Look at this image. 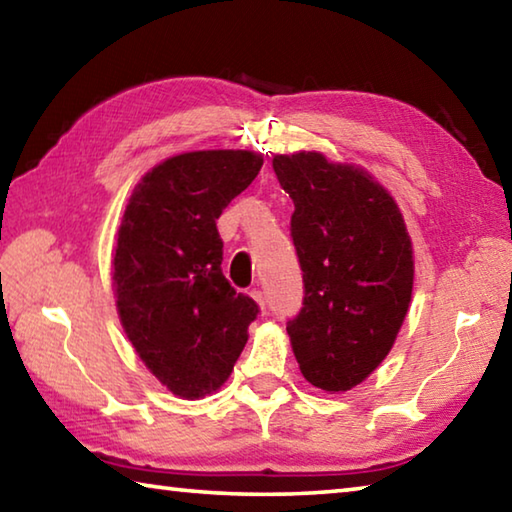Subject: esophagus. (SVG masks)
I'll return each mask as SVG.
<instances>
[{"mask_svg": "<svg viewBox=\"0 0 512 512\" xmlns=\"http://www.w3.org/2000/svg\"><path fill=\"white\" fill-rule=\"evenodd\" d=\"M250 296H253V300H255L257 305H259V309L266 311V300H264V293H262V291H259V289H253V291H250Z\"/></svg>", "mask_w": 512, "mask_h": 512, "instance_id": "obj_1", "label": "esophagus"}]
</instances>
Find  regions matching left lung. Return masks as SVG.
<instances>
[{"instance_id": "8db88e82", "label": "left lung", "mask_w": 512, "mask_h": 512, "mask_svg": "<svg viewBox=\"0 0 512 512\" xmlns=\"http://www.w3.org/2000/svg\"><path fill=\"white\" fill-rule=\"evenodd\" d=\"M291 196V237L305 282L287 332L302 377L350 391L391 352L413 291V246L393 196L368 171L318 151L275 155Z\"/></svg>"}]
</instances>
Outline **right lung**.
<instances>
[{
    "label": "right lung",
    "instance_id": "1",
    "mask_svg": "<svg viewBox=\"0 0 512 512\" xmlns=\"http://www.w3.org/2000/svg\"><path fill=\"white\" fill-rule=\"evenodd\" d=\"M255 151H192L144 173L117 230L112 287L121 327L162 386L201 400L225 384L259 314L221 271L216 219L253 183Z\"/></svg>",
    "mask_w": 512,
    "mask_h": 512
}]
</instances>
